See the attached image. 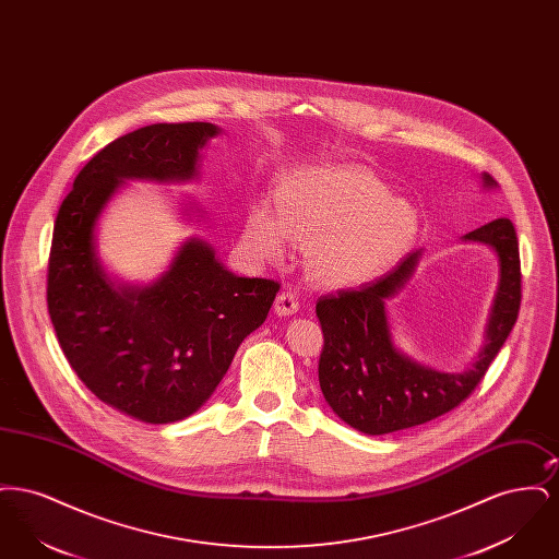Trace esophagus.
<instances>
[{
    "instance_id": "esophagus-1",
    "label": "esophagus",
    "mask_w": 559,
    "mask_h": 559,
    "mask_svg": "<svg viewBox=\"0 0 559 559\" xmlns=\"http://www.w3.org/2000/svg\"><path fill=\"white\" fill-rule=\"evenodd\" d=\"M299 310V301H297V295L292 289H285V292L276 295V301H274V312L278 317H292Z\"/></svg>"
}]
</instances>
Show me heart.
<instances>
[{"mask_svg": "<svg viewBox=\"0 0 559 559\" xmlns=\"http://www.w3.org/2000/svg\"><path fill=\"white\" fill-rule=\"evenodd\" d=\"M266 205L247 213L242 242L260 260L278 262L289 240L304 247L312 281L331 289L365 285L411 251L419 215L394 199L369 171L354 167H304L285 174Z\"/></svg>", "mask_w": 559, "mask_h": 559, "instance_id": "obj_1", "label": "heart"}]
</instances>
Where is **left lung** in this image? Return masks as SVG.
Listing matches in <instances>:
<instances>
[{"mask_svg":"<svg viewBox=\"0 0 559 559\" xmlns=\"http://www.w3.org/2000/svg\"><path fill=\"white\" fill-rule=\"evenodd\" d=\"M484 185L492 187L495 180L484 174ZM465 240L490 245L501 266L486 346L467 371H431L402 356L392 344L385 301L411 278L421 251L408 253L399 266L374 283L322 295L317 301L324 335L319 360L320 390L347 426L371 436L421 426L456 408L478 388L518 320L522 272L511 219L497 217L465 235Z\"/></svg>","mask_w":559,"mask_h":559,"instance_id":"8db88e82","label":"left lung"}]
</instances>
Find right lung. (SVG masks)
Instances as JSON below:
<instances>
[{"mask_svg":"<svg viewBox=\"0 0 559 559\" xmlns=\"http://www.w3.org/2000/svg\"><path fill=\"white\" fill-rule=\"evenodd\" d=\"M212 123H153L112 140L85 163L53 222L48 312L85 388L146 424L192 415L228 371L240 342L266 320L281 289L235 276L190 239L144 289L115 287L94 251V226L126 178L190 180Z\"/></svg>","mask_w":559,"mask_h":559,"instance_id":"1","label":"right lung"}]
</instances>
